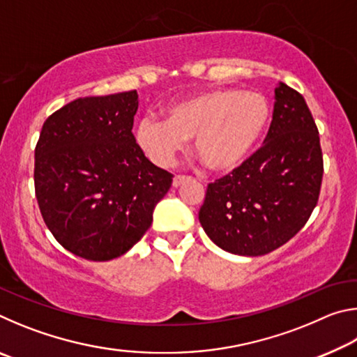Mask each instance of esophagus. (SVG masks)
I'll return each mask as SVG.
<instances>
[{
  "mask_svg": "<svg viewBox=\"0 0 357 357\" xmlns=\"http://www.w3.org/2000/svg\"><path fill=\"white\" fill-rule=\"evenodd\" d=\"M190 176H185V174H176V176L173 178V187H179L181 184H184L185 181H189Z\"/></svg>",
  "mask_w": 357,
  "mask_h": 357,
  "instance_id": "esophagus-1",
  "label": "esophagus"
}]
</instances>
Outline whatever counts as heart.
I'll list each match as a JSON object with an SVG mask.
<instances>
[{"label":"heart","instance_id":"heart-1","mask_svg":"<svg viewBox=\"0 0 357 357\" xmlns=\"http://www.w3.org/2000/svg\"><path fill=\"white\" fill-rule=\"evenodd\" d=\"M271 123V107L261 94L234 88L209 89L178 100L165 121H138L135 142L155 165L168 167L185 140L211 172L228 173L249 159Z\"/></svg>","mask_w":357,"mask_h":357}]
</instances>
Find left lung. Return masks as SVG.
Returning a JSON list of instances; mask_svg holds the SVG:
<instances>
[{
	"instance_id": "8db88e82",
	"label": "left lung",
	"mask_w": 357,
	"mask_h": 357,
	"mask_svg": "<svg viewBox=\"0 0 357 357\" xmlns=\"http://www.w3.org/2000/svg\"><path fill=\"white\" fill-rule=\"evenodd\" d=\"M323 153L302 96L279 83L264 144L243 165L208 185L198 219L215 245L259 257L288 243L315 209Z\"/></svg>"
}]
</instances>
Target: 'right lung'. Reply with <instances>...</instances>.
Instances as JSON below:
<instances>
[{
  "label": "right lung",
  "instance_id": "1",
  "mask_svg": "<svg viewBox=\"0 0 357 357\" xmlns=\"http://www.w3.org/2000/svg\"><path fill=\"white\" fill-rule=\"evenodd\" d=\"M137 91L80 98L42 126L34 151L40 214L66 250L108 261L134 247L172 187L132 134Z\"/></svg>",
  "mask_w": 357,
  "mask_h": 357
}]
</instances>
